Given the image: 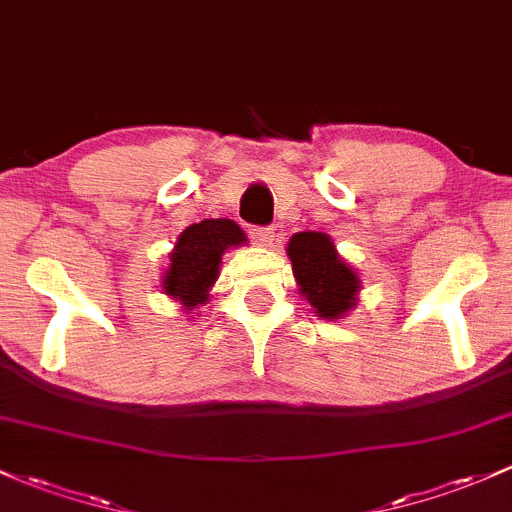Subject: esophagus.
<instances>
[{
  "instance_id": "esophagus-1",
  "label": "esophagus",
  "mask_w": 512,
  "mask_h": 512,
  "mask_svg": "<svg viewBox=\"0 0 512 512\" xmlns=\"http://www.w3.org/2000/svg\"><path fill=\"white\" fill-rule=\"evenodd\" d=\"M249 234H251V239H254L258 246H271L273 244V236H276V232H273L271 227H254Z\"/></svg>"
}]
</instances>
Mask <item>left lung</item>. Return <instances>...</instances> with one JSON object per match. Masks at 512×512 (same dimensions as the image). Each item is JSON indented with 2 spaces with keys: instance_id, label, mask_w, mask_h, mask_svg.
<instances>
[{
  "instance_id": "obj_1",
  "label": "left lung",
  "mask_w": 512,
  "mask_h": 512,
  "mask_svg": "<svg viewBox=\"0 0 512 512\" xmlns=\"http://www.w3.org/2000/svg\"><path fill=\"white\" fill-rule=\"evenodd\" d=\"M288 258L302 298L315 307L317 317L342 320L359 300L361 280L354 268L342 261L334 241L322 232H298L288 241Z\"/></svg>"
}]
</instances>
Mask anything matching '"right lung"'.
Masks as SVG:
<instances>
[{"instance_id": "1", "label": "right lung", "mask_w": 512, "mask_h": 512, "mask_svg": "<svg viewBox=\"0 0 512 512\" xmlns=\"http://www.w3.org/2000/svg\"><path fill=\"white\" fill-rule=\"evenodd\" d=\"M246 244V234L232 219H202L190 224L175 241L170 263L163 273L161 288L183 305V310L207 305L214 280L219 278V263L229 246Z\"/></svg>"}]
</instances>
